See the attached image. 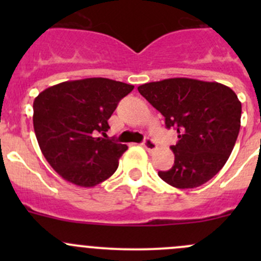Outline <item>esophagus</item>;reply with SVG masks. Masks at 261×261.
Listing matches in <instances>:
<instances>
[{
	"label": "esophagus",
	"mask_w": 261,
	"mask_h": 261,
	"mask_svg": "<svg viewBox=\"0 0 261 261\" xmlns=\"http://www.w3.org/2000/svg\"><path fill=\"white\" fill-rule=\"evenodd\" d=\"M143 146L145 147V149L147 150V151H155V150L158 149L156 144H155L154 141H152V140H150V139H146V140L144 141V143H143Z\"/></svg>",
	"instance_id": "esophagus-1"
}]
</instances>
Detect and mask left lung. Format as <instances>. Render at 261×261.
Here are the masks:
<instances>
[{"label": "left lung", "mask_w": 261, "mask_h": 261, "mask_svg": "<svg viewBox=\"0 0 261 261\" xmlns=\"http://www.w3.org/2000/svg\"><path fill=\"white\" fill-rule=\"evenodd\" d=\"M138 91L178 133L170 146L174 164L159 177L172 187L191 189L212 179L232 152L241 126V102L230 87L192 78H168Z\"/></svg>", "instance_id": "1"}]
</instances>
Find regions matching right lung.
<instances>
[{
    "instance_id": "add662e5",
    "label": "right lung",
    "mask_w": 261,
    "mask_h": 261,
    "mask_svg": "<svg viewBox=\"0 0 261 261\" xmlns=\"http://www.w3.org/2000/svg\"><path fill=\"white\" fill-rule=\"evenodd\" d=\"M134 86L109 78L68 81L44 89L34 101V130L41 152L64 180L94 187L109 179L127 146L98 138Z\"/></svg>"
}]
</instances>
